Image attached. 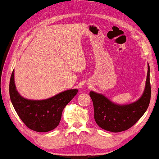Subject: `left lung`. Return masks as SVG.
Segmentation results:
<instances>
[{"label":"left lung","mask_w":159,"mask_h":159,"mask_svg":"<svg viewBox=\"0 0 159 159\" xmlns=\"http://www.w3.org/2000/svg\"><path fill=\"white\" fill-rule=\"evenodd\" d=\"M144 91L137 101L127 105L114 103L102 94L90 92L94 106V120L103 129L108 131H124L131 128L148 109L151 97V87L150 83V66Z\"/></svg>","instance_id":"1"}]
</instances>
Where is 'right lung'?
Returning a JSON list of instances; mask_svg holds the SVG:
<instances>
[{"mask_svg":"<svg viewBox=\"0 0 159 159\" xmlns=\"http://www.w3.org/2000/svg\"><path fill=\"white\" fill-rule=\"evenodd\" d=\"M14 75L13 70L9 82L10 99L24 124L37 132H48L57 127L64 108L76 95L78 89L67 90L45 100L25 99L16 89Z\"/></svg>","mask_w":159,"mask_h":159,"instance_id":"obj_1","label":"right lung"}]
</instances>
